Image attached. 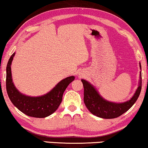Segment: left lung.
<instances>
[{
  "instance_id": "left-lung-1",
  "label": "left lung",
  "mask_w": 148,
  "mask_h": 148,
  "mask_svg": "<svg viewBox=\"0 0 148 148\" xmlns=\"http://www.w3.org/2000/svg\"><path fill=\"white\" fill-rule=\"evenodd\" d=\"M140 69H142L140 63ZM84 88V103L87 108L92 114L104 119H113L119 117L132 108L138 99L142 89V73L140 72V81L136 93L131 99L117 103L103 99L94 87L88 81L81 79Z\"/></svg>"
}]
</instances>
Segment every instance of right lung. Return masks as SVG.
I'll list each match as a JSON object with an SVG mask.
<instances>
[{
    "mask_svg": "<svg viewBox=\"0 0 148 148\" xmlns=\"http://www.w3.org/2000/svg\"><path fill=\"white\" fill-rule=\"evenodd\" d=\"M15 53L10 57L6 66V87L8 97L18 110L28 116L43 118L55 112L62 101V97L68 85L75 79L70 76L63 79L49 93L38 97H30L21 93L12 82L11 63Z\"/></svg>",
    "mask_w": 148,
    "mask_h": 148,
    "instance_id": "add662e5",
    "label": "right lung"
}]
</instances>
